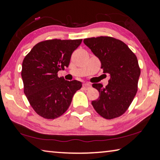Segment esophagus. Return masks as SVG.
Masks as SVG:
<instances>
[{
  "mask_svg": "<svg viewBox=\"0 0 160 160\" xmlns=\"http://www.w3.org/2000/svg\"><path fill=\"white\" fill-rule=\"evenodd\" d=\"M90 87H91V84H88V83H85V84H83V87H84V88L87 89V88H89Z\"/></svg>",
  "mask_w": 160,
  "mask_h": 160,
  "instance_id": "obj_1",
  "label": "esophagus"
}]
</instances>
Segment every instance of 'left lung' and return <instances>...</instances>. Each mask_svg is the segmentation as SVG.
Returning <instances> with one entry per match:
<instances>
[{
	"label": "left lung",
	"mask_w": 160,
	"mask_h": 160,
	"mask_svg": "<svg viewBox=\"0 0 160 160\" xmlns=\"http://www.w3.org/2000/svg\"><path fill=\"white\" fill-rule=\"evenodd\" d=\"M84 43L100 60L103 73L110 76L106 87L92 84L100 95L92 105L105 119L119 117L128 110L137 93L141 74L137 57L127 44L112 37L85 38Z\"/></svg>",
	"instance_id": "obj_1"
}]
</instances>
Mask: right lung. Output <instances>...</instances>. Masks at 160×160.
Instances as JSON below:
<instances>
[{"label":"right lung","instance_id":"obj_1","mask_svg":"<svg viewBox=\"0 0 160 160\" xmlns=\"http://www.w3.org/2000/svg\"><path fill=\"white\" fill-rule=\"evenodd\" d=\"M82 39H52L35 45L24 58L21 75L24 93L41 117L56 119L69 108L82 82L58 77V72L68 67L71 54Z\"/></svg>","mask_w":160,"mask_h":160}]
</instances>
